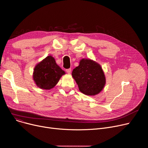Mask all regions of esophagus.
<instances>
[{
    "label": "esophagus",
    "instance_id": "34e87169",
    "mask_svg": "<svg viewBox=\"0 0 148 148\" xmlns=\"http://www.w3.org/2000/svg\"><path fill=\"white\" fill-rule=\"evenodd\" d=\"M66 73L68 74H70V73H71V68L67 69H66Z\"/></svg>",
    "mask_w": 148,
    "mask_h": 148
}]
</instances>
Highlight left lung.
Segmentation results:
<instances>
[{
    "label": "left lung",
    "mask_w": 148,
    "mask_h": 148,
    "mask_svg": "<svg viewBox=\"0 0 148 148\" xmlns=\"http://www.w3.org/2000/svg\"><path fill=\"white\" fill-rule=\"evenodd\" d=\"M72 76L83 94L94 96L98 94L106 84L103 70L96 62L82 59L78 66L73 69Z\"/></svg>",
    "instance_id": "1"
}]
</instances>
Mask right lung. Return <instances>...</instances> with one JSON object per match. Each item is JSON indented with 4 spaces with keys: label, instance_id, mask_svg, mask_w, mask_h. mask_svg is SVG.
Listing matches in <instances>:
<instances>
[{
    "label": "right lung",
    "instance_id": "1",
    "mask_svg": "<svg viewBox=\"0 0 148 148\" xmlns=\"http://www.w3.org/2000/svg\"><path fill=\"white\" fill-rule=\"evenodd\" d=\"M65 74L56 63L54 58L48 56L35 66L33 79L38 88L49 90L55 86Z\"/></svg>",
    "mask_w": 148,
    "mask_h": 148
}]
</instances>
